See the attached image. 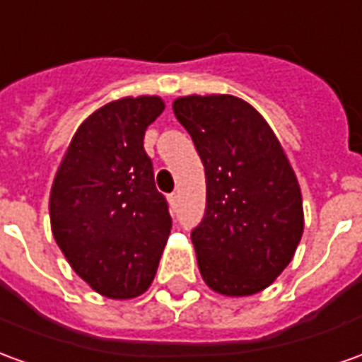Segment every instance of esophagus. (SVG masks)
<instances>
[{
    "mask_svg": "<svg viewBox=\"0 0 362 362\" xmlns=\"http://www.w3.org/2000/svg\"><path fill=\"white\" fill-rule=\"evenodd\" d=\"M168 204H170L173 209H176V206H178V194H176V192H173V194L168 196Z\"/></svg>",
    "mask_w": 362,
    "mask_h": 362,
    "instance_id": "esophagus-1",
    "label": "esophagus"
}]
</instances>
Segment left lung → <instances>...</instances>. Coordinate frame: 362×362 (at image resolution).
Here are the masks:
<instances>
[{"label": "left lung", "instance_id": "obj_1", "mask_svg": "<svg viewBox=\"0 0 362 362\" xmlns=\"http://www.w3.org/2000/svg\"><path fill=\"white\" fill-rule=\"evenodd\" d=\"M206 170V214L192 243L206 284L251 296L286 269L304 231L296 174L269 123L233 95L173 103Z\"/></svg>", "mask_w": 362, "mask_h": 362}]
</instances>
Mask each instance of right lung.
Here are the masks:
<instances>
[{
    "label": "right lung",
    "mask_w": 362,
    "mask_h": 362,
    "mask_svg": "<svg viewBox=\"0 0 362 362\" xmlns=\"http://www.w3.org/2000/svg\"><path fill=\"white\" fill-rule=\"evenodd\" d=\"M156 95L123 98L76 131L50 189V225L70 267L115 300L151 286L173 217L143 139L163 113Z\"/></svg>",
    "instance_id": "obj_1"
}]
</instances>
